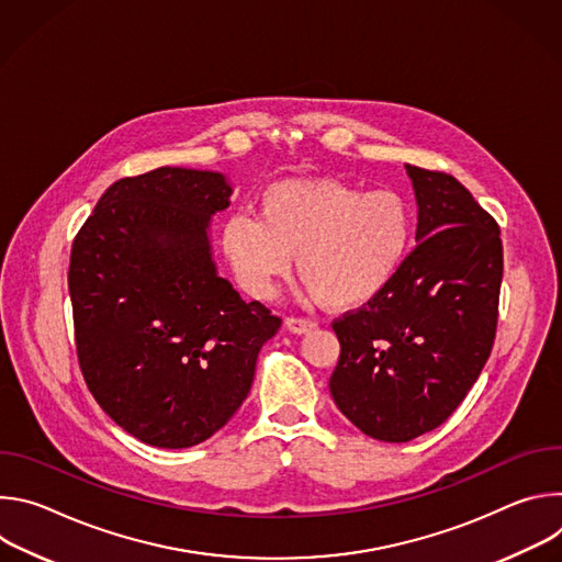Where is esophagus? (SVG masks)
<instances>
[{"label":"esophagus","mask_w":562,"mask_h":562,"mask_svg":"<svg viewBox=\"0 0 562 562\" xmlns=\"http://www.w3.org/2000/svg\"><path fill=\"white\" fill-rule=\"evenodd\" d=\"M284 327H286L291 334H295V336H306V334H311L317 325L313 323V319H306V317H286V319H284Z\"/></svg>","instance_id":"34e87169"}]
</instances>
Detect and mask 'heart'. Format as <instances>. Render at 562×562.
<instances>
[{"instance_id": "heart-1", "label": "heart", "mask_w": 562, "mask_h": 562, "mask_svg": "<svg viewBox=\"0 0 562 562\" xmlns=\"http://www.w3.org/2000/svg\"><path fill=\"white\" fill-rule=\"evenodd\" d=\"M258 209L260 217L235 213L222 226V251L256 297L273 293L295 256V273L319 304L356 308L393 280L414 245L416 211L391 189L282 180L262 191Z\"/></svg>"}]
</instances>
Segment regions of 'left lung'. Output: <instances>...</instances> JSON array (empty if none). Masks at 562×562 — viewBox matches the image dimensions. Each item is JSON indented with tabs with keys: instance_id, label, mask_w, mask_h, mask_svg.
<instances>
[{
	"instance_id": "obj_1",
	"label": "left lung",
	"mask_w": 562,
	"mask_h": 562,
	"mask_svg": "<svg viewBox=\"0 0 562 562\" xmlns=\"http://www.w3.org/2000/svg\"><path fill=\"white\" fill-rule=\"evenodd\" d=\"M405 169L418 245L371 302L334 323V403L382 442H409L458 409L492 353L503 282L494 217L456 178Z\"/></svg>"
}]
</instances>
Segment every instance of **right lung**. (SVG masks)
<instances>
[{
    "label": "right lung",
    "instance_id": "1",
    "mask_svg": "<svg viewBox=\"0 0 562 562\" xmlns=\"http://www.w3.org/2000/svg\"><path fill=\"white\" fill-rule=\"evenodd\" d=\"M217 171L159 167L111 184L68 267L75 345L98 405L159 449H187L245 403L282 319L217 273L211 217L231 204Z\"/></svg>",
    "mask_w": 562,
    "mask_h": 562
}]
</instances>
